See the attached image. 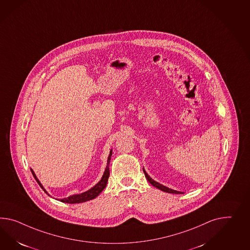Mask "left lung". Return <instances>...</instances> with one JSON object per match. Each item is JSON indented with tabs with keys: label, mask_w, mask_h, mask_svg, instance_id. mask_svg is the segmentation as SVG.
Wrapping results in <instances>:
<instances>
[{
	"label": "left lung",
	"mask_w": 250,
	"mask_h": 250,
	"mask_svg": "<svg viewBox=\"0 0 250 250\" xmlns=\"http://www.w3.org/2000/svg\"><path fill=\"white\" fill-rule=\"evenodd\" d=\"M143 172L145 174V176H146V179H147V181H148L151 185L154 186V187H156V188H160V190L165 191V192L172 193V194H182V192H180V191H177V190H174V189H171V188H167L165 186L161 185V184H160L159 182L155 181V180H153V179H151V178L147 175V173L146 172V170H145L144 168H143Z\"/></svg>",
	"instance_id": "1"
}]
</instances>
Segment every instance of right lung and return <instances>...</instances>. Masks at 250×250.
<instances>
[{
	"label": "right lung",
	"instance_id": "1",
	"mask_svg": "<svg viewBox=\"0 0 250 250\" xmlns=\"http://www.w3.org/2000/svg\"><path fill=\"white\" fill-rule=\"evenodd\" d=\"M111 154L112 151L110 150L109 152V158H108V161H107V167H106V169L103 173V178L102 179L97 183L96 185L94 186L93 188H91L90 189H89L88 191H85V192L82 193V194H76V195H72L70 196L68 198H65V199H60V201L62 202H64V203H69V204H76V203H82V202H85V201H88L90 199H95L96 197H98L100 195V193L103 191V189L105 188V187L107 185V182H108V179L109 177V161H110V157H111ZM31 171H32V175L34 177L35 180L38 182L40 187L43 189L46 194H48V192L45 190L43 186L41 184V182L39 181L38 178L36 177L35 173L31 168ZM49 195V194H48ZM50 196V195H49Z\"/></svg>",
	"mask_w": 250,
	"mask_h": 250
}]
</instances>
